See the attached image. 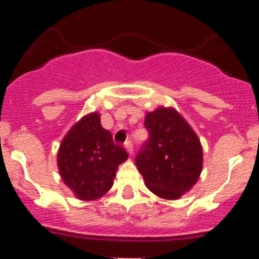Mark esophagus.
<instances>
[{
  "label": "esophagus",
  "mask_w": 259,
  "mask_h": 259,
  "mask_svg": "<svg viewBox=\"0 0 259 259\" xmlns=\"http://www.w3.org/2000/svg\"><path fill=\"white\" fill-rule=\"evenodd\" d=\"M125 148H126V150H127V153L132 156V154H133V150H134L133 149V142L130 141V140H129V141H126L125 142Z\"/></svg>",
  "instance_id": "34e87169"
}]
</instances>
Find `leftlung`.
Segmentation results:
<instances>
[{
    "label": "left lung",
    "mask_w": 259,
    "mask_h": 259,
    "mask_svg": "<svg viewBox=\"0 0 259 259\" xmlns=\"http://www.w3.org/2000/svg\"><path fill=\"white\" fill-rule=\"evenodd\" d=\"M144 125L149 138L136 156V165L152 192L164 199H179L200 176V141L173 109L160 107L146 114Z\"/></svg>",
    "instance_id": "left-lung-1"
}]
</instances>
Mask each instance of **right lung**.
I'll use <instances>...</instances> for the list:
<instances>
[{"mask_svg": "<svg viewBox=\"0 0 259 259\" xmlns=\"http://www.w3.org/2000/svg\"><path fill=\"white\" fill-rule=\"evenodd\" d=\"M126 160L127 152L114 144L97 113L82 118L68 132L58 154L62 179L82 200L103 196L113 185L118 165Z\"/></svg>", "mask_w": 259, "mask_h": 259, "instance_id": "obj_1", "label": "right lung"}]
</instances>
